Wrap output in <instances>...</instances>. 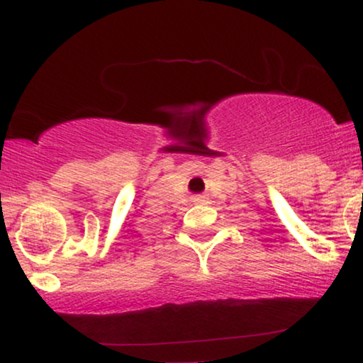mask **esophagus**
Returning a JSON list of instances; mask_svg holds the SVG:
<instances>
[{
    "instance_id": "obj_1",
    "label": "esophagus",
    "mask_w": 363,
    "mask_h": 363,
    "mask_svg": "<svg viewBox=\"0 0 363 363\" xmlns=\"http://www.w3.org/2000/svg\"><path fill=\"white\" fill-rule=\"evenodd\" d=\"M194 201L201 203V201H205V198H203V196H198V198H194Z\"/></svg>"
}]
</instances>
